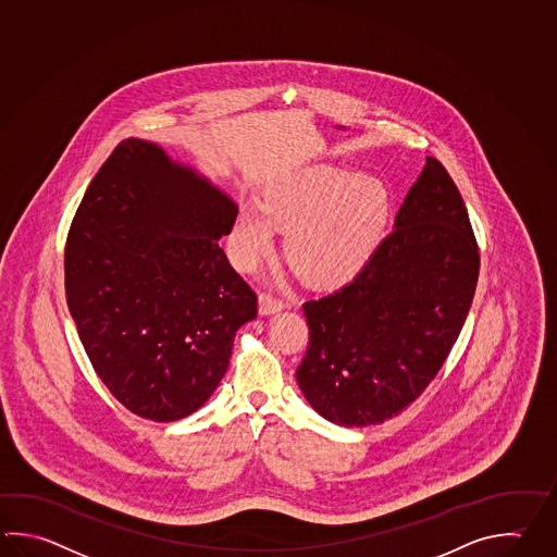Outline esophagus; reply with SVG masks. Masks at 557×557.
Instances as JSON below:
<instances>
[{
  "label": "esophagus",
  "mask_w": 557,
  "mask_h": 557,
  "mask_svg": "<svg viewBox=\"0 0 557 557\" xmlns=\"http://www.w3.org/2000/svg\"><path fill=\"white\" fill-rule=\"evenodd\" d=\"M284 309V301L272 296V294H260V313L261 315H273Z\"/></svg>",
  "instance_id": "34e87169"
}]
</instances>
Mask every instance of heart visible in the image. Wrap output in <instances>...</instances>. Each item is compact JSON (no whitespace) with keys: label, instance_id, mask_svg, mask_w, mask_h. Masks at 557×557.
Here are the masks:
<instances>
[{"label":"heart","instance_id":"obj_1","mask_svg":"<svg viewBox=\"0 0 557 557\" xmlns=\"http://www.w3.org/2000/svg\"><path fill=\"white\" fill-rule=\"evenodd\" d=\"M391 200L383 182L339 166H311L272 184L260 212L242 210L232 227V253L250 272L285 230L284 251L301 280L337 287L363 272L385 234Z\"/></svg>","mask_w":557,"mask_h":557}]
</instances>
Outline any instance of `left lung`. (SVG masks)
<instances>
[{"label":"left lung","mask_w":557,"mask_h":557,"mask_svg":"<svg viewBox=\"0 0 557 557\" xmlns=\"http://www.w3.org/2000/svg\"><path fill=\"white\" fill-rule=\"evenodd\" d=\"M393 227L351 284L304 304L309 345L297 385L339 426L381 424L419 398L476 292V238L438 160L426 157Z\"/></svg>","instance_id":"1"}]
</instances>
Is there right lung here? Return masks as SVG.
<instances>
[{"label": "right lung", "mask_w": 557, "mask_h": 557, "mask_svg": "<svg viewBox=\"0 0 557 557\" xmlns=\"http://www.w3.org/2000/svg\"><path fill=\"white\" fill-rule=\"evenodd\" d=\"M238 206L154 143L126 138L69 227L65 296L113 397L143 419L200 409L226 375L258 297L218 239Z\"/></svg>", "instance_id": "right-lung-1"}]
</instances>
